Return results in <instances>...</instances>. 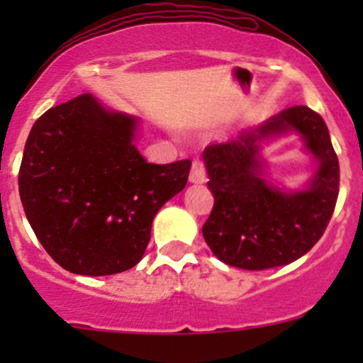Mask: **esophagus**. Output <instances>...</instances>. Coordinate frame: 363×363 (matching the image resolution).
Wrapping results in <instances>:
<instances>
[{
  "mask_svg": "<svg viewBox=\"0 0 363 363\" xmlns=\"http://www.w3.org/2000/svg\"><path fill=\"white\" fill-rule=\"evenodd\" d=\"M189 182L191 184H203L205 182V167L200 160H195L189 172Z\"/></svg>",
  "mask_w": 363,
  "mask_h": 363,
  "instance_id": "esophagus-1",
  "label": "esophagus"
}]
</instances>
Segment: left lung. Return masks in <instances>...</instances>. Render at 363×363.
I'll return each mask as SVG.
<instances>
[{"instance_id":"left-lung-1","label":"left lung","mask_w":363,"mask_h":363,"mask_svg":"<svg viewBox=\"0 0 363 363\" xmlns=\"http://www.w3.org/2000/svg\"><path fill=\"white\" fill-rule=\"evenodd\" d=\"M296 134L313 156V175L296 190L266 175L262 145ZM214 207L202 226L216 258L244 270L288 265L320 240L339 195V160L320 113L309 107L281 111L232 142L202 155Z\"/></svg>"}]
</instances>
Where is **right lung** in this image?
Returning a JSON list of instances; mask_svg holds the SVG:
<instances>
[{"label":"right lung","instance_id":"right-lung-1","mask_svg":"<svg viewBox=\"0 0 363 363\" xmlns=\"http://www.w3.org/2000/svg\"><path fill=\"white\" fill-rule=\"evenodd\" d=\"M140 117L82 94L49 108L26 140L19 193L40 244L65 270L111 276L137 265L152 219L184 189L191 161L147 163Z\"/></svg>","mask_w":363,"mask_h":363}]
</instances>
